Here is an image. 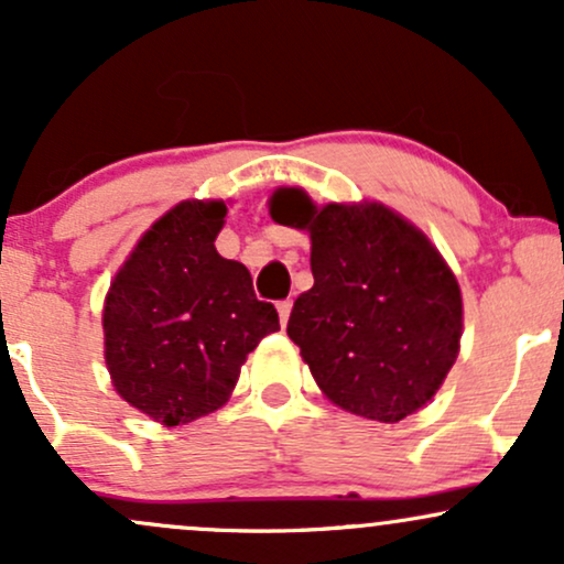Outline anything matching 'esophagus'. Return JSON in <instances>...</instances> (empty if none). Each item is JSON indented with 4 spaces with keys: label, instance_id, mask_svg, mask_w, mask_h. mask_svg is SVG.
<instances>
[{
    "label": "esophagus",
    "instance_id": "esophagus-1",
    "mask_svg": "<svg viewBox=\"0 0 564 564\" xmlns=\"http://www.w3.org/2000/svg\"><path fill=\"white\" fill-rule=\"evenodd\" d=\"M278 315H281V323H283V326H286V321H289V315H291V300L278 302Z\"/></svg>",
    "mask_w": 564,
    "mask_h": 564
}]
</instances>
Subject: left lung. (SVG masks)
<instances>
[{"label":"left lung","instance_id":"8db88e82","mask_svg":"<svg viewBox=\"0 0 564 564\" xmlns=\"http://www.w3.org/2000/svg\"><path fill=\"white\" fill-rule=\"evenodd\" d=\"M270 217L313 243L315 283L286 332L323 394L384 424L430 403L464 328L462 289L430 238L377 200L318 209L300 187H278Z\"/></svg>","mask_w":564,"mask_h":564}]
</instances>
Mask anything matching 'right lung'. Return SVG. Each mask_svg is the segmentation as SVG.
<instances>
[{
  "label": "right lung",
  "instance_id": "obj_1",
  "mask_svg": "<svg viewBox=\"0 0 564 564\" xmlns=\"http://www.w3.org/2000/svg\"><path fill=\"white\" fill-rule=\"evenodd\" d=\"M223 200H183L140 238L102 307L106 366L153 422H196L228 403L246 355L281 328L249 270L217 254Z\"/></svg>",
  "mask_w": 564,
  "mask_h": 564
}]
</instances>
